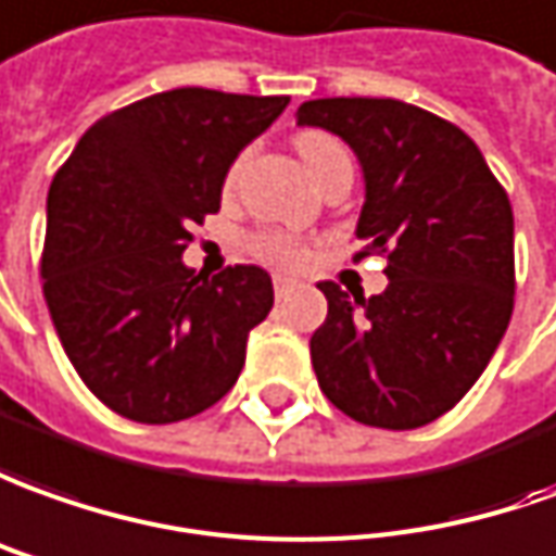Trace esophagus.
<instances>
[{
    "instance_id": "34e87169",
    "label": "esophagus",
    "mask_w": 556,
    "mask_h": 556,
    "mask_svg": "<svg viewBox=\"0 0 556 556\" xmlns=\"http://www.w3.org/2000/svg\"><path fill=\"white\" fill-rule=\"evenodd\" d=\"M271 285H275V296H278V300H285L290 290H296V278H287V275H275V278H271Z\"/></svg>"
}]
</instances>
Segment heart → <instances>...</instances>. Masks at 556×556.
<instances>
[{
  "label": "heart",
  "instance_id": "heart-1",
  "mask_svg": "<svg viewBox=\"0 0 556 556\" xmlns=\"http://www.w3.org/2000/svg\"><path fill=\"white\" fill-rule=\"evenodd\" d=\"M296 148H300L302 160L312 175H320L324 168H329L339 160H348V151L339 139H332L329 132H320V129H302L296 136ZM248 248L254 251L256 256L269 260V263H281V266H296L305 256V248L300 241L293 239L290 232H281V229H260V232H251L248 236Z\"/></svg>",
  "mask_w": 556,
  "mask_h": 556
}]
</instances>
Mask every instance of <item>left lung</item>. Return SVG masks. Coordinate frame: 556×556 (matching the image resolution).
<instances>
[{
  "mask_svg": "<svg viewBox=\"0 0 556 556\" xmlns=\"http://www.w3.org/2000/svg\"><path fill=\"white\" fill-rule=\"evenodd\" d=\"M296 124L320 126L357 154V256L388 254L378 296L317 285L327 296L312 336L317 384L366 427H424L466 396L511 320L508 197L460 126L400 99H312Z\"/></svg>",
  "mask_w": 556,
  "mask_h": 556,
  "instance_id": "obj_1",
  "label": "left lung"
}]
</instances>
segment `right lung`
<instances>
[{
    "label": "right lung",
    "instance_id": "right-lung-1",
    "mask_svg": "<svg viewBox=\"0 0 556 556\" xmlns=\"http://www.w3.org/2000/svg\"><path fill=\"white\" fill-rule=\"evenodd\" d=\"M290 96L178 87L96 121L48 193L45 300L80 381L111 412L175 424L227 396L248 332L266 320L269 271L184 266L190 224L220 212L236 156Z\"/></svg>",
    "mask_w": 556,
    "mask_h": 556
}]
</instances>
